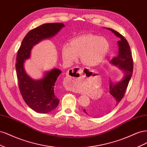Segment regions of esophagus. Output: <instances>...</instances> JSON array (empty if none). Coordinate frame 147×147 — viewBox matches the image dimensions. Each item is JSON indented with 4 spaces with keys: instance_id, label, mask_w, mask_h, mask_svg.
<instances>
[{
    "instance_id": "34e87169",
    "label": "esophagus",
    "mask_w": 147,
    "mask_h": 147,
    "mask_svg": "<svg viewBox=\"0 0 147 147\" xmlns=\"http://www.w3.org/2000/svg\"><path fill=\"white\" fill-rule=\"evenodd\" d=\"M83 73V69L76 67L72 69L70 71V75L68 77H66V82L68 83H73V82L77 80L76 78L81 77Z\"/></svg>"
}]
</instances>
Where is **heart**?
I'll list each match as a JSON object with an SVG mask.
<instances>
[{
  "label": "heart",
  "instance_id": "heart-1",
  "mask_svg": "<svg viewBox=\"0 0 147 147\" xmlns=\"http://www.w3.org/2000/svg\"><path fill=\"white\" fill-rule=\"evenodd\" d=\"M110 50V44L104 37L88 34L71 39L61 48V55L65 63H72L78 56L88 66L98 65L103 62Z\"/></svg>",
  "mask_w": 147,
  "mask_h": 147
}]
</instances>
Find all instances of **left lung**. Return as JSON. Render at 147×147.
I'll return each instance as SVG.
<instances>
[{
    "instance_id": "obj_1",
    "label": "left lung",
    "mask_w": 147,
    "mask_h": 147,
    "mask_svg": "<svg viewBox=\"0 0 147 147\" xmlns=\"http://www.w3.org/2000/svg\"><path fill=\"white\" fill-rule=\"evenodd\" d=\"M106 29L110 30L117 37L119 38V40L117 42L118 54L111 59L110 63L121 70L123 73V77L117 82L110 81L109 93L110 96L109 99L102 103L100 102L99 104L92 105L89 108L83 110V112L86 114L95 117L110 112L118 105L123 97L132 77L133 70V59L131 48L127 41L117 31L110 28H106Z\"/></svg>"
}]
</instances>
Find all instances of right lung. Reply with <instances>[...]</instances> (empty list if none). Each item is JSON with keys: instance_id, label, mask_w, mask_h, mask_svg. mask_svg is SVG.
Instances as JSON below:
<instances>
[{"instance_id": "1", "label": "right lung", "mask_w": 147, "mask_h": 147, "mask_svg": "<svg viewBox=\"0 0 147 147\" xmlns=\"http://www.w3.org/2000/svg\"><path fill=\"white\" fill-rule=\"evenodd\" d=\"M64 27L65 25L61 23H47L30 30L17 53L16 70L21 94L29 107L38 113H49L58 105L59 99L55 86L61 71L54 68L44 72L41 78L34 80L26 73L25 61L30 59L31 51L35 45L55 36Z\"/></svg>"}]
</instances>
